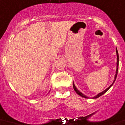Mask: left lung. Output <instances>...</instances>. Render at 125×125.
<instances>
[{
	"label": "left lung",
	"instance_id": "8db88e82",
	"mask_svg": "<svg viewBox=\"0 0 125 125\" xmlns=\"http://www.w3.org/2000/svg\"><path fill=\"white\" fill-rule=\"evenodd\" d=\"M116 56H117V62H116V65H117V66H116V74H115V79H114V81H113V83L112 84L110 85V86L108 87V88H107V89H106L105 90H104L103 91L101 92V93H100L98 94L97 95H96L95 96H94L93 98H98V97L101 96L103 95V94L105 93L107 91H108V89H109L110 88H111V86H112V85L113 84V83H114L115 81L116 78V76H117V74H118V64H119V56H118V50H117V49H116ZM73 88H74V91H76V93L78 94H79V96H82V97H83V98H89V97L87 96H86V95H85V94H84L82 93H81V92H80V91H79V90H78V89H77V88H76V86H75V85H74V83H73Z\"/></svg>",
	"mask_w": 125,
	"mask_h": 125
}]
</instances>
